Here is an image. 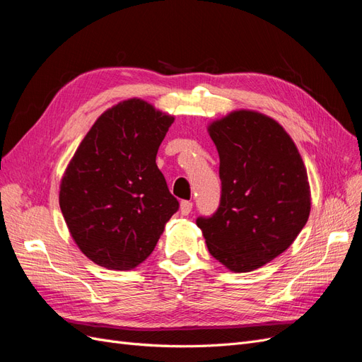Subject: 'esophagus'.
Here are the masks:
<instances>
[{"label": "esophagus", "mask_w": 362, "mask_h": 362, "mask_svg": "<svg viewBox=\"0 0 362 362\" xmlns=\"http://www.w3.org/2000/svg\"><path fill=\"white\" fill-rule=\"evenodd\" d=\"M193 210V204L190 201H182L180 205V211L182 216H189Z\"/></svg>", "instance_id": "34e87169"}]
</instances>
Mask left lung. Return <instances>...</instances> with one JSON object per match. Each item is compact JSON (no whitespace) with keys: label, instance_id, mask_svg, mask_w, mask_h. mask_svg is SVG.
Listing matches in <instances>:
<instances>
[{"label":"left lung","instance_id":"obj_1","mask_svg":"<svg viewBox=\"0 0 362 362\" xmlns=\"http://www.w3.org/2000/svg\"><path fill=\"white\" fill-rule=\"evenodd\" d=\"M218 152L221 204L198 217L210 254L237 273L288 249L308 221L311 192L294 141L275 119L237 110L208 127Z\"/></svg>","mask_w":362,"mask_h":362}]
</instances>
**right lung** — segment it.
Listing matches in <instances>:
<instances>
[{
  "label": "right lung",
  "instance_id": "obj_1",
  "mask_svg": "<svg viewBox=\"0 0 362 362\" xmlns=\"http://www.w3.org/2000/svg\"><path fill=\"white\" fill-rule=\"evenodd\" d=\"M173 120L133 98L98 117L75 151L59 202L74 242L95 264L137 267L178 211L156 163Z\"/></svg>",
  "mask_w": 362,
  "mask_h": 362
}]
</instances>
